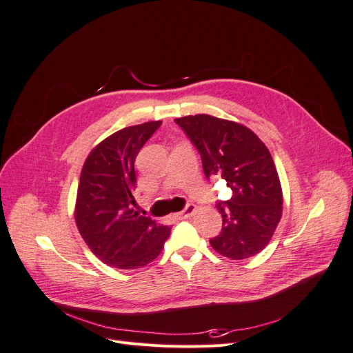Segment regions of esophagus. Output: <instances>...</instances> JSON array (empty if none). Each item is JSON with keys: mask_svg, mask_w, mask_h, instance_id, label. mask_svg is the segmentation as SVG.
<instances>
[{"mask_svg": "<svg viewBox=\"0 0 353 353\" xmlns=\"http://www.w3.org/2000/svg\"><path fill=\"white\" fill-rule=\"evenodd\" d=\"M196 209H197L196 205H191V203H190V205H187L183 210H181L176 216L179 219H187V218H190L191 215H193V213L196 212Z\"/></svg>", "mask_w": 353, "mask_h": 353, "instance_id": "esophagus-1", "label": "esophagus"}]
</instances>
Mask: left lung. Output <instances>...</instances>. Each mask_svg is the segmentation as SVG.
<instances>
[{
  "label": "left lung",
  "instance_id": "obj_1",
  "mask_svg": "<svg viewBox=\"0 0 353 353\" xmlns=\"http://www.w3.org/2000/svg\"><path fill=\"white\" fill-rule=\"evenodd\" d=\"M200 153L206 178L221 176L232 190L216 208L222 230L212 248L232 261L258 254L270 243L283 212V191L272 156L244 125L209 114L175 119Z\"/></svg>",
  "mask_w": 353,
  "mask_h": 353
}]
</instances>
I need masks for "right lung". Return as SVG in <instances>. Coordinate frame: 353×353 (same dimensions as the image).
<instances>
[{
  "mask_svg": "<svg viewBox=\"0 0 353 353\" xmlns=\"http://www.w3.org/2000/svg\"><path fill=\"white\" fill-rule=\"evenodd\" d=\"M160 121L123 128L101 141L85 160L74 206L83 241L113 268H143L156 259L170 228L140 215L134 206L138 152Z\"/></svg>",
  "mask_w": 353,
  "mask_h": 353,
  "instance_id": "obj_1",
  "label": "right lung"
}]
</instances>
